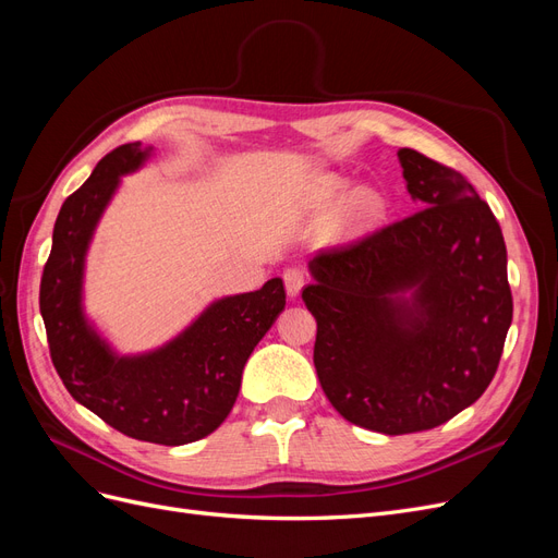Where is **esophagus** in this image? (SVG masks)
<instances>
[{
  "label": "esophagus",
  "instance_id": "obj_1",
  "mask_svg": "<svg viewBox=\"0 0 558 558\" xmlns=\"http://www.w3.org/2000/svg\"><path fill=\"white\" fill-rule=\"evenodd\" d=\"M283 286H286V293H289L291 298H298L302 286H305V272H302L300 267H289L283 272Z\"/></svg>",
  "mask_w": 558,
  "mask_h": 558
}]
</instances>
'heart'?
Returning <instances> with one entry per match:
<instances>
[{"label":"heart","instance_id":"b5f03b06","mask_svg":"<svg viewBox=\"0 0 558 558\" xmlns=\"http://www.w3.org/2000/svg\"><path fill=\"white\" fill-rule=\"evenodd\" d=\"M344 181L342 179H324L318 181L316 185V202L318 205H332V202L344 193ZM386 197L377 191V189H369V185H361V189L351 191L347 197V205H344V216L349 226L353 228H367V226H375L377 221H381L384 214H386Z\"/></svg>","mask_w":558,"mask_h":558}]
</instances>
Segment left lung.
I'll return each instance as SVG.
<instances>
[{
	"instance_id": "left-lung-1",
	"label": "left lung",
	"mask_w": 558,
	"mask_h": 558,
	"mask_svg": "<svg viewBox=\"0 0 558 558\" xmlns=\"http://www.w3.org/2000/svg\"><path fill=\"white\" fill-rule=\"evenodd\" d=\"M418 211L318 253L302 291L314 365L347 421L384 435L430 430L492 384L512 324L508 251L468 179L400 148Z\"/></svg>"
}]
</instances>
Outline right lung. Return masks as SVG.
Wrapping results in <instances>:
<instances>
[{"mask_svg":"<svg viewBox=\"0 0 558 558\" xmlns=\"http://www.w3.org/2000/svg\"><path fill=\"white\" fill-rule=\"evenodd\" d=\"M154 146L123 144L97 162L90 179L64 199L44 267L39 307L50 359L66 391L128 437L189 445L223 424L238 400L251 351L286 307L283 281L218 298L170 342L121 353L83 305L86 258L95 230L128 174L140 172Z\"/></svg>","mask_w":558,"mask_h":558,"instance_id":"1","label":"right lung"}]
</instances>
